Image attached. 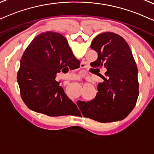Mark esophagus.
<instances>
[{
    "label": "esophagus",
    "mask_w": 154,
    "mask_h": 154,
    "mask_svg": "<svg viewBox=\"0 0 154 154\" xmlns=\"http://www.w3.org/2000/svg\"><path fill=\"white\" fill-rule=\"evenodd\" d=\"M80 67L84 68V67H85V65H84L83 64H80ZM80 76H81V75H79V77H80Z\"/></svg>",
    "instance_id": "esophagus-1"
}]
</instances>
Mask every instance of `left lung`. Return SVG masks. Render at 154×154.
Masks as SVG:
<instances>
[{
  "label": "left lung",
  "instance_id": "left-lung-1",
  "mask_svg": "<svg viewBox=\"0 0 154 154\" xmlns=\"http://www.w3.org/2000/svg\"><path fill=\"white\" fill-rule=\"evenodd\" d=\"M91 48L98 58L90 65L106 69L104 82L98 84V92L91 102L77 101L85 117L106 123L123 120L135 107L139 97L138 68L129 45L122 36L106 32L94 38Z\"/></svg>",
  "mask_w": 154,
  "mask_h": 154
}]
</instances>
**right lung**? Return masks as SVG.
I'll list each match as a JSON object with an SVG mask.
<instances>
[{
  "instance_id": "add662e5",
  "label": "right lung",
  "mask_w": 154,
  "mask_h": 154,
  "mask_svg": "<svg viewBox=\"0 0 154 154\" xmlns=\"http://www.w3.org/2000/svg\"><path fill=\"white\" fill-rule=\"evenodd\" d=\"M79 61L61 34L50 31L36 36L25 49L17 75L21 98L26 106L50 116L78 115L77 105L55 78L63 68Z\"/></svg>"
}]
</instances>
